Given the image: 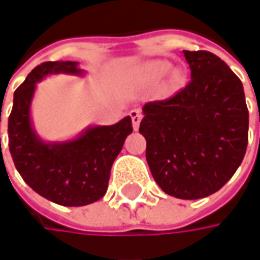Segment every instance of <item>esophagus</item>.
<instances>
[{
    "mask_svg": "<svg viewBox=\"0 0 260 260\" xmlns=\"http://www.w3.org/2000/svg\"><path fill=\"white\" fill-rule=\"evenodd\" d=\"M130 117H132V123H133V128L137 130L139 128V125H140V121H142V111L140 110H132L130 111Z\"/></svg>",
    "mask_w": 260,
    "mask_h": 260,
    "instance_id": "esophagus-1",
    "label": "esophagus"
}]
</instances>
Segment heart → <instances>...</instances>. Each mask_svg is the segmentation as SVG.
I'll return each instance as SVG.
<instances>
[{"label": "heart", "mask_w": 260, "mask_h": 260, "mask_svg": "<svg viewBox=\"0 0 260 260\" xmlns=\"http://www.w3.org/2000/svg\"><path fill=\"white\" fill-rule=\"evenodd\" d=\"M168 69H169V63L165 60H152L142 68V76L146 81H157L159 78L165 75ZM178 82H179V74L172 72V75L169 76V84L176 85Z\"/></svg>", "instance_id": "b5f03b06"}]
</instances>
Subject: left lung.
Masks as SVG:
<instances>
[{"mask_svg": "<svg viewBox=\"0 0 260 260\" xmlns=\"http://www.w3.org/2000/svg\"><path fill=\"white\" fill-rule=\"evenodd\" d=\"M191 81L174 96L147 103L139 132L156 184L198 200L235 175L247 147L249 111L242 81L211 52L184 50Z\"/></svg>", "mask_w": 260, "mask_h": 260, "instance_id": "left-lung-1", "label": "left lung"}]
</instances>
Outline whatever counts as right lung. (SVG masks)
<instances>
[{
    "mask_svg": "<svg viewBox=\"0 0 260 260\" xmlns=\"http://www.w3.org/2000/svg\"><path fill=\"white\" fill-rule=\"evenodd\" d=\"M52 74L82 75V69L78 62L57 60L40 63L27 75L15 89L8 117L10 153L25 184L46 200L65 207L92 204L107 192L113 162L133 132L132 118L88 127L69 142L46 143L31 125L30 105L36 84Z\"/></svg>",
    "mask_w": 260,
    "mask_h": 260,
    "instance_id": "obj_1",
    "label": "right lung"
}]
</instances>
